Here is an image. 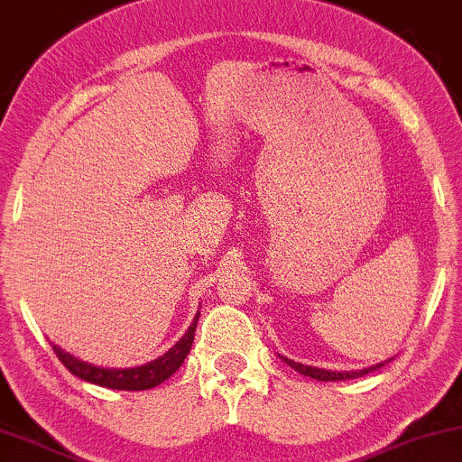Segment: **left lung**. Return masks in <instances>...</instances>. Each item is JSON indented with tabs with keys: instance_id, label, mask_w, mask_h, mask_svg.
<instances>
[{
	"instance_id": "left-lung-1",
	"label": "left lung",
	"mask_w": 462,
	"mask_h": 462,
	"mask_svg": "<svg viewBox=\"0 0 462 462\" xmlns=\"http://www.w3.org/2000/svg\"><path fill=\"white\" fill-rule=\"evenodd\" d=\"M281 358H283L285 363L290 365L293 371H298L300 375H306V377L317 379V381H346V379H356V377L366 375V373H371V371H377L379 366H383V363H379V365L366 366V369H360V371H327V369H317V366H306V365H302V363H296V360L285 358V356H281ZM385 363H387V360H385Z\"/></svg>"
}]
</instances>
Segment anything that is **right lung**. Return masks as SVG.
Masks as SVG:
<instances>
[{
	"label": "right lung",
	"mask_w": 462,
	"mask_h": 462,
	"mask_svg": "<svg viewBox=\"0 0 462 462\" xmlns=\"http://www.w3.org/2000/svg\"><path fill=\"white\" fill-rule=\"evenodd\" d=\"M199 312L193 319L185 336L179 339V342L171 347L169 352H164L162 356L152 360L148 365L133 366V369H104V366H96L89 363H83L75 356H70L69 352H64L62 347L51 346L53 352L60 363H62L66 369H69L72 375L79 379L89 381V383L110 387V390H125V392H139V390H150V387H156L162 383V381L169 379L172 373H177L179 366L183 365L187 354L191 350L193 336H196Z\"/></svg>",
	"instance_id": "add662e5"
}]
</instances>
